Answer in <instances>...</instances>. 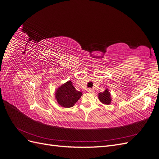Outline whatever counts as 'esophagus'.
<instances>
[{"label": "esophagus", "instance_id": "34e87169", "mask_svg": "<svg viewBox=\"0 0 159 159\" xmlns=\"http://www.w3.org/2000/svg\"><path fill=\"white\" fill-rule=\"evenodd\" d=\"M88 92H90V93H92V92H93V89H91V88H89V89H88Z\"/></svg>", "mask_w": 159, "mask_h": 159}]
</instances>
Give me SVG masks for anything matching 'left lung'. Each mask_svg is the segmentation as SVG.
I'll list each match as a JSON object with an SVG mask.
<instances>
[{
  "instance_id": "left-lung-1",
  "label": "left lung",
  "mask_w": 159,
  "mask_h": 159,
  "mask_svg": "<svg viewBox=\"0 0 159 159\" xmlns=\"http://www.w3.org/2000/svg\"><path fill=\"white\" fill-rule=\"evenodd\" d=\"M98 97H99V99L100 100V102L103 104L109 105L111 103V94L109 92L107 89H105L103 92L99 93L98 95Z\"/></svg>"
}]
</instances>
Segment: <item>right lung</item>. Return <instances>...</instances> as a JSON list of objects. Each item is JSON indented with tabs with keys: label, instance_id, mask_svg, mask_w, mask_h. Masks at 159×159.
Instances as JSON below:
<instances>
[{
	"label": "right lung",
	"instance_id": "right-lung-1",
	"mask_svg": "<svg viewBox=\"0 0 159 159\" xmlns=\"http://www.w3.org/2000/svg\"><path fill=\"white\" fill-rule=\"evenodd\" d=\"M56 99L57 103L64 107H71L81 98L82 93L77 91L71 81H68L59 88L56 92Z\"/></svg>",
	"mask_w": 159,
	"mask_h": 159
}]
</instances>
